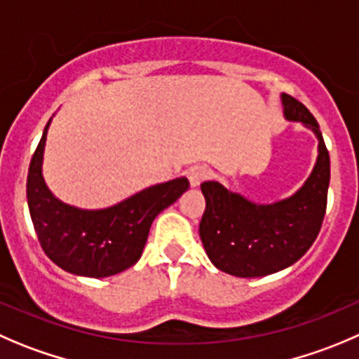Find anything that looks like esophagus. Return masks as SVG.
<instances>
[{
    "label": "esophagus",
    "mask_w": 359,
    "mask_h": 359,
    "mask_svg": "<svg viewBox=\"0 0 359 359\" xmlns=\"http://www.w3.org/2000/svg\"><path fill=\"white\" fill-rule=\"evenodd\" d=\"M208 175H210V170L205 165H194L187 170V179L191 186H200L205 179H208Z\"/></svg>",
    "instance_id": "34e87169"
}]
</instances>
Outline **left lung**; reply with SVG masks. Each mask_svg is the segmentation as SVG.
Wrapping results in <instances>:
<instances>
[{"instance_id": "1", "label": "left lung", "mask_w": 359, "mask_h": 359, "mask_svg": "<svg viewBox=\"0 0 359 359\" xmlns=\"http://www.w3.org/2000/svg\"><path fill=\"white\" fill-rule=\"evenodd\" d=\"M284 117L302 123L318 137V159L304 186L286 200L252 203L221 182L201 184L207 207L200 238L215 268L236 277H264L297 263L318 238L326 212L330 154L318 121L293 96L283 95Z\"/></svg>"}]
</instances>
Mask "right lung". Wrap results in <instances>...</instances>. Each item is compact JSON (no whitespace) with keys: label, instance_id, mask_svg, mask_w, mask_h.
I'll return each mask as SVG.
<instances>
[{"label":"right lung","instance_id":"obj_1","mask_svg":"<svg viewBox=\"0 0 359 359\" xmlns=\"http://www.w3.org/2000/svg\"><path fill=\"white\" fill-rule=\"evenodd\" d=\"M50 121L31 158L26 186L27 207L41 249L73 276L102 279L124 272L140 259L156 215L186 193L189 180L179 177L156 184L100 210L62 203L50 193L41 173Z\"/></svg>","mask_w":359,"mask_h":359}]
</instances>
